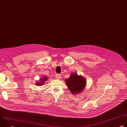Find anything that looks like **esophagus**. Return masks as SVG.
<instances>
[{"instance_id":"esophagus-1","label":"esophagus","mask_w":127,"mask_h":127,"mask_svg":"<svg viewBox=\"0 0 127 127\" xmlns=\"http://www.w3.org/2000/svg\"><path fill=\"white\" fill-rule=\"evenodd\" d=\"M56 76L58 79H60V78H61V75L60 74H57Z\"/></svg>"}]
</instances>
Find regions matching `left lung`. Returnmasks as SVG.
<instances>
[{
  "instance_id": "8db88e82",
  "label": "left lung",
  "mask_w": 127,
  "mask_h": 127,
  "mask_svg": "<svg viewBox=\"0 0 127 127\" xmlns=\"http://www.w3.org/2000/svg\"><path fill=\"white\" fill-rule=\"evenodd\" d=\"M67 85L73 95L81 92L85 86L86 80L82 76L72 73L69 78L65 79Z\"/></svg>"
}]
</instances>
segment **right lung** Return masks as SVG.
<instances>
[{
	"label": "right lung",
	"instance_id": "obj_1",
	"mask_svg": "<svg viewBox=\"0 0 127 127\" xmlns=\"http://www.w3.org/2000/svg\"><path fill=\"white\" fill-rule=\"evenodd\" d=\"M47 79H48V78H47V77L42 78V79H41V83L37 82V84L38 85H42V84H43V83L44 82V81H46V80H47Z\"/></svg>",
	"mask_w": 127,
	"mask_h": 127
}]
</instances>
